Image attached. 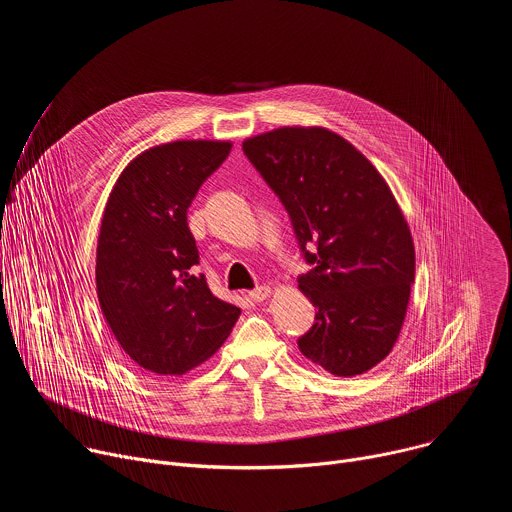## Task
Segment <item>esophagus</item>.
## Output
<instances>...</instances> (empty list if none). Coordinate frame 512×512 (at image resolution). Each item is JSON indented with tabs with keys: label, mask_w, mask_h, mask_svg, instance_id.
Masks as SVG:
<instances>
[{
	"label": "esophagus",
	"mask_w": 512,
	"mask_h": 512,
	"mask_svg": "<svg viewBox=\"0 0 512 512\" xmlns=\"http://www.w3.org/2000/svg\"><path fill=\"white\" fill-rule=\"evenodd\" d=\"M269 294H271V289H269L267 285H259V287H255L253 291H249V298H251L253 302H263V300L269 298Z\"/></svg>",
	"instance_id": "esophagus-1"
}]
</instances>
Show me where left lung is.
I'll return each mask as SVG.
<instances>
[{"label": "left lung", "mask_w": 512, "mask_h": 512, "mask_svg": "<svg viewBox=\"0 0 512 512\" xmlns=\"http://www.w3.org/2000/svg\"><path fill=\"white\" fill-rule=\"evenodd\" d=\"M243 152L312 265L298 283L316 318L298 348L336 377L367 373L391 352L415 279L411 233L389 186L322 127H281L247 139Z\"/></svg>", "instance_id": "left-lung-1"}]
</instances>
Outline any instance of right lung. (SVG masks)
I'll use <instances>...</instances> for the list:
<instances>
[{"label":"right lung","instance_id":"1","mask_svg":"<svg viewBox=\"0 0 512 512\" xmlns=\"http://www.w3.org/2000/svg\"><path fill=\"white\" fill-rule=\"evenodd\" d=\"M231 154L227 141H172L119 176L101 221L97 296L123 352L152 375H184L212 356L241 310L216 298L188 229L198 188Z\"/></svg>","mask_w":512,"mask_h":512}]
</instances>
